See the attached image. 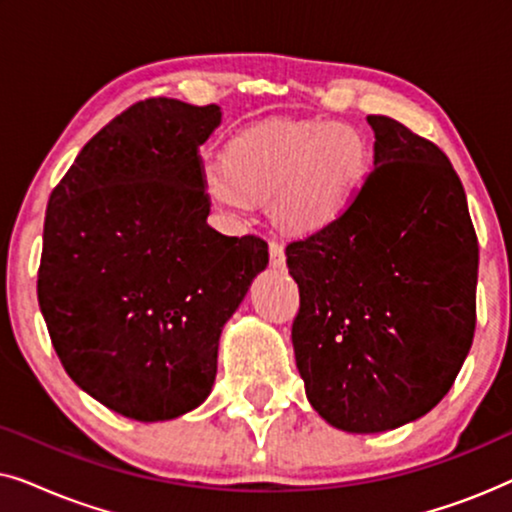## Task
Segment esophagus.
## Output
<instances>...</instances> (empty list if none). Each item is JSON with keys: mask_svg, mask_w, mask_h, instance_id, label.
<instances>
[{"mask_svg": "<svg viewBox=\"0 0 512 512\" xmlns=\"http://www.w3.org/2000/svg\"><path fill=\"white\" fill-rule=\"evenodd\" d=\"M268 249H270V265H272V268H284V261H286L284 244L277 242V240H270Z\"/></svg>", "mask_w": 512, "mask_h": 512, "instance_id": "34e87169", "label": "esophagus"}]
</instances>
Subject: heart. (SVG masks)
<instances>
[{"label":"heart","mask_w":512,"mask_h":512,"mask_svg":"<svg viewBox=\"0 0 512 512\" xmlns=\"http://www.w3.org/2000/svg\"><path fill=\"white\" fill-rule=\"evenodd\" d=\"M373 146L352 123L275 118L237 132L223 160L202 170L207 198L242 219L268 198L279 226L296 235L333 228L359 200L373 174Z\"/></svg>","instance_id":"obj_1"}]
</instances>
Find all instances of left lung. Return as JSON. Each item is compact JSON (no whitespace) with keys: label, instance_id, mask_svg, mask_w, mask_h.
Instances as JSON below:
<instances>
[{"label":"left lung","instance_id":"left-lung-1","mask_svg":"<svg viewBox=\"0 0 512 512\" xmlns=\"http://www.w3.org/2000/svg\"><path fill=\"white\" fill-rule=\"evenodd\" d=\"M368 123L375 167L352 212L286 247L307 401L349 433L436 408L471 349L478 286V237L450 160L394 118Z\"/></svg>","mask_w":512,"mask_h":512}]
</instances>
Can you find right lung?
I'll return each instance as SVG.
<instances>
[{"mask_svg": "<svg viewBox=\"0 0 512 512\" xmlns=\"http://www.w3.org/2000/svg\"><path fill=\"white\" fill-rule=\"evenodd\" d=\"M216 104L151 97L83 146L53 188L37 279L55 354L118 415L165 422L212 391L223 324L268 242L207 223L200 146Z\"/></svg>", "mask_w": 512, "mask_h": 512, "instance_id": "right-lung-1", "label": "right lung"}]
</instances>
